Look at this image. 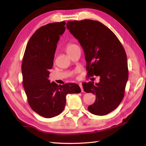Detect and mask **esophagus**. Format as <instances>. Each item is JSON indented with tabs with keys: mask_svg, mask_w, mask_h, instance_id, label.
Returning a JSON list of instances; mask_svg holds the SVG:
<instances>
[{
	"mask_svg": "<svg viewBox=\"0 0 146 146\" xmlns=\"http://www.w3.org/2000/svg\"><path fill=\"white\" fill-rule=\"evenodd\" d=\"M79 86H80V88H81V91H82V92H84V90H83V86H82V83H79Z\"/></svg>",
	"mask_w": 146,
	"mask_h": 146,
	"instance_id": "obj_1",
	"label": "esophagus"
}]
</instances>
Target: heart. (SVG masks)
<instances>
[{
  "mask_svg": "<svg viewBox=\"0 0 146 146\" xmlns=\"http://www.w3.org/2000/svg\"><path fill=\"white\" fill-rule=\"evenodd\" d=\"M76 46V45L73 44H68L66 46V52L69 51L70 50H71V49H72L74 47H75Z\"/></svg>",
  "mask_w": 146,
  "mask_h": 146,
  "instance_id": "1",
  "label": "heart"
}]
</instances>
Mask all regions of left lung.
Listing matches in <instances>:
<instances>
[{
  "instance_id": "8db88e82",
  "label": "left lung",
  "mask_w": 146,
  "mask_h": 146,
  "mask_svg": "<svg viewBox=\"0 0 146 146\" xmlns=\"http://www.w3.org/2000/svg\"><path fill=\"white\" fill-rule=\"evenodd\" d=\"M66 27L84 51L88 76H100L98 83H82L85 92L96 95L88 110L97 115L109 113L124 97L129 76L125 49L115 35L97 21H68Z\"/></svg>"
}]
</instances>
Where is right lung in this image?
I'll list each match as a JSON object with an SVG mask.
<instances>
[{"label":"right lung","instance_id":"add662e5","mask_svg":"<svg viewBox=\"0 0 146 146\" xmlns=\"http://www.w3.org/2000/svg\"><path fill=\"white\" fill-rule=\"evenodd\" d=\"M64 21L49 23L40 27L27 42L22 63L23 86L29 106L39 115H58L66 104L68 94H79L76 83L57 85L48 80L53 65L60 36L65 31Z\"/></svg>","mask_w":146,"mask_h":146}]
</instances>
